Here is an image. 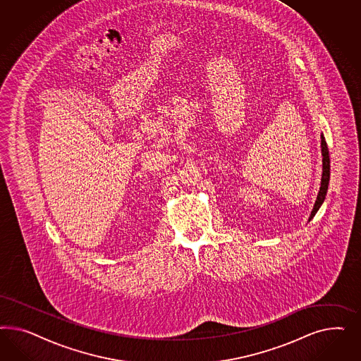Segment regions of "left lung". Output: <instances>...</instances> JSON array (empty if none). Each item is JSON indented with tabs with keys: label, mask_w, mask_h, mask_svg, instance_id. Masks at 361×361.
Instances as JSON below:
<instances>
[{
	"label": "left lung",
	"mask_w": 361,
	"mask_h": 361,
	"mask_svg": "<svg viewBox=\"0 0 361 361\" xmlns=\"http://www.w3.org/2000/svg\"><path fill=\"white\" fill-rule=\"evenodd\" d=\"M320 139H322L320 147H322V156H323V160H322L323 161V173H322V181H320V188H319L317 201L314 204V208L311 210L308 222L315 217L317 210L323 205L326 196H327L328 184H329V154H328L327 142H326L323 133L320 135Z\"/></svg>",
	"instance_id": "8db88e82"
}]
</instances>
